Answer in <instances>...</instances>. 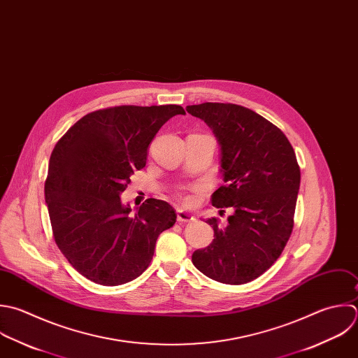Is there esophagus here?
Returning <instances> with one entry per match:
<instances>
[{"label":"esophagus","instance_id":"obj_1","mask_svg":"<svg viewBox=\"0 0 358 358\" xmlns=\"http://www.w3.org/2000/svg\"><path fill=\"white\" fill-rule=\"evenodd\" d=\"M177 220L181 222V223H187V222H192L194 220V216L182 209H178L177 210Z\"/></svg>","mask_w":358,"mask_h":358}]
</instances>
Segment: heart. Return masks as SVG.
Instances as JSON below:
<instances>
[{"label": "heart", "mask_w": 358, "mask_h": 358, "mask_svg": "<svg viewBox=\"0 0 358 358\" xmlns=\"http://www.w3.org/2000/svg\"><path fill=\"white\" fill-rule=\"evenodd\" d=\"M182 202H184L185 205H192V203H194V198H192L191 195H184V196H182Z\"/></svg>", "instance_id": "obj_1"}]
</instances>
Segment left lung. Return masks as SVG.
Masks as SVG:
<instances>
[{"label":"left lung","instance_id":"8db88e82","mask_svg":"<svg viewBox=\"0 0 358 358\" xmlns=\"http://www.w3.org/2000/svg\"><path fill=\"white\" fill-rule=\"evenodd\" d=\"M187 111L205 121L220 145L226 185L213 192L212 205L233 209L224 226L206 220L215 238L192 254V264L220 283L252 282L276 262L293 231L301 178L294 149L276 125L247 107L202 103Z\"/></svg>","mask_w":358,"mask_h":358}]
</instances>
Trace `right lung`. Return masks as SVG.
I'll use <instances>...</instances> for the list:
<instances>
[{
    "instance_id": "add662e5",
    "label": "right lung",
    "mask_w": 358,
    "mask_h": 358,
    "mask_svg": "<svg viewBox=\"0 0 358 358\" xmlns=\"http://www.w3.org/2000/svg\"><path fill=\"white\" fill-rule=\"evenodd\" d=\"M177 104L117 106L86 114L57 142L50 156L44 196L52 236L68 262L86 279L120 286L149 266L156 240L177 213L149 198L131 215L120 195Z\"/></svg>"
}]
</instances>
